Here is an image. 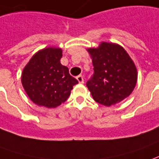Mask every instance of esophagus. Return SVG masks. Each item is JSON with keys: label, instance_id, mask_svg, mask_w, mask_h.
Segmentation results:
<instances>
[{"label": "esophagus", "instance_id": "1", "mask_svg": "<svg viewBox=\"0 0 159 159\" xmlns=\"http://www.w3.org/2000/svg\"><path fill=\"white\" fill-rule=\"evenodd\" d=\"M76 79H77V81L79 82L80 84H84V77L82 75H78V76L76 77Z\"/></svg>", "mask_w": 159, "mask_h": 159}]
</instances>
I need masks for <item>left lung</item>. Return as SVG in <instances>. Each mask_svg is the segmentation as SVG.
Listing matches in <instances>:
<instances>
[{"instance_id": "obj_1", "label": "left lung", "mask_w": 159, "mask_h": 159, "mask_svg": "<svg viewBox=\"0 0 159 159\" xmlns=\"http://www.w3.org/2000/svg\"><path fill=\"white\" fill-rule=\"evenodd\" d=\"M92 59L94 74L86 84L93 99L104 106L128 98L137 84L133 61L122 46L102 42L98 48L87 49Z\"/></svg>"}]
</instances>
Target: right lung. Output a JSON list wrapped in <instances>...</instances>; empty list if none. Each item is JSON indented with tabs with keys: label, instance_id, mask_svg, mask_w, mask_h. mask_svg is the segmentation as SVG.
Wrapping results in <instances>:
<instances>
[{
	"label": "right lung",
	"instance_id": "add662e5",
	"mask_svg": "<svg viewBox=\"0 0 159 159\" xmlns=\"http://www.w3.org/2000/svg\"><path fill=\"white\" fill-rule=\"evenodd\" d=\"M62 50L48 47L39 50L23 69L21 84L30 100L39 106L56 108L64 102L78 81L61 64Z\"/></svg>",
	"mask_w": 159,
	"mask_h": 159
}]
</instances>
